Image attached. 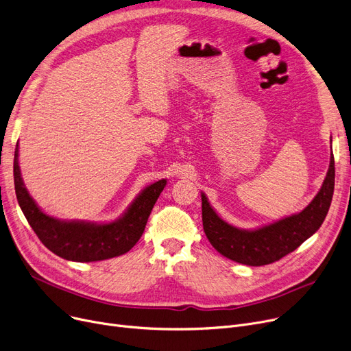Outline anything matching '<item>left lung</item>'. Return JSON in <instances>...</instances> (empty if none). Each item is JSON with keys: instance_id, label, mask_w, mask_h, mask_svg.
Returning a JSON list of instances; mask_svg holds the SVG:
<instances>
[{"instance_id": "obj_1", "label": "left lung", "mask_w": 351, "mask_h": 351, "mask_svg": "<svg viewBox=\"0 0 351 351\" xmlns=\"http://www.w3.org/2000/svg\"><path fill=\"white\" fill-rule=\"evenodd\" d=\"M335 192V158L331 154L328 172L319 193L298 215L254 230L237 229L220 219L202 193V220L210 245L228 259L247 266L270 265L296 250L316 233L328 212Z\"/></svg>"}]
</instances>
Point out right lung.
<instances>
[{"instance_id": "1", "label": "right lung", "mask_w": 351, "mask_h": 351, "mask_svg": "<svg viewBox=\"0 0 351 351\" xmlns=\"http://www.w3.org/2000/svg\"><path fill=\"white\" fill-rule=\"evenodd\" d=\"M14 185L18 204L29 226L52 253L72 262H98L131 250L141 239L147 217L166 185V179L145 188L125 215L110 223L64 222L45 215L27 192L18 165V143L14 155Z\"/></svg>"}]
</instances>
